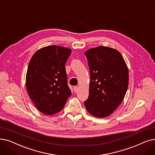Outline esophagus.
<instances>
[{"mask_svg": "<svg viewBox=\"0 0 155 155\" xmlns=\"http://www.w3.org/2000/svg\"><path fill=\"white\" fill-rule=\"evenodd\" d=\"M78 87L77 86L73 87V91H74V92H77V91H78Z\"/></svg>", "mask_w": 155, "mask_h": 155, "instance_id": "esophagus-1", "label": "esophagus"}]
</instances>
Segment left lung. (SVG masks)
<instances>
[{
    "label": "left lung",
    "instance_id": "8db88e82",
    "mask_svg": "<svg viewBox=\"0 0 155 155\" xmlns=\"http://www.w3.org/2000/svg\"><path fill=\"white\" fill-rule=\"evenodd\" d=\"M90 70L89 97L84 102L91 115L104 118L122 102L129 85V70L120 52L99 46L85 52Z\"/></svg>",
    "mask_w": 155,
    "mask_h": 155
}]
</instances>
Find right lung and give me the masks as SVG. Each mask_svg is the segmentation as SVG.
Instances as JSON below:
<instances>
[{
  "instance_id": "right-lung-1",
  "label": "right lung",
  "mask_w": 155,
  "mask_h": 155,
  "mask_svg": "<svg viewBox=\"0 0 155 155\" xmlns=\"http://www.w3.org/2000/svg\"><path fill=\"white\" fill-rule=\"evenodd\" d=\"M71 52L64 47L49 45L38 49L30 61L26 90L37 108L46 115L59 112L71 95L65 70Z\"/></svg>"
}]
</instances>
